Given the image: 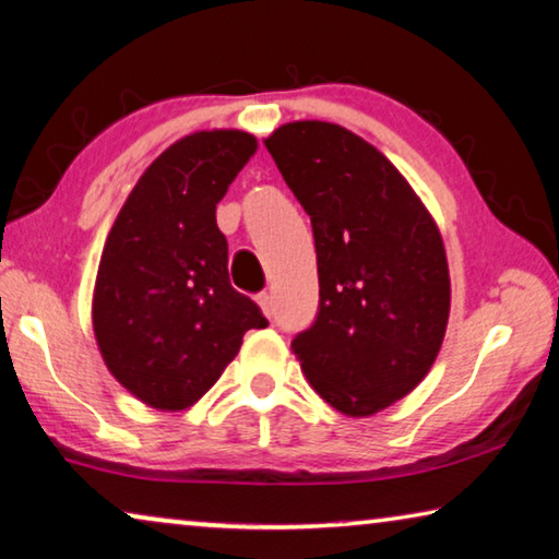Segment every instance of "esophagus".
Wrapping results in <instances>:
<instances>
[{"label": "esophagus", "mask_w": 559, "mask_h": 559, "mask_svg": "<svg viewBox=\"0 0 559 559\" xmlns=\"http://www.w3.org/2000/svg\"><path fill=\"white\" fill-rule=\"evenodd\" d=\"M255 301H258V306H261L263 316H271L273 313V298L269 294H261V296L255 298Z\"/></svg>", "instance_id": "esophagus-1"}]
</instances>
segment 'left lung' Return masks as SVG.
<instances>
[{
  "label": "left lung",
  "mask_w": 559,
  "mask_h": 559,
  "mask_svg": "<svg viewBox=\"0 0 559 559\" xmlns=\"http://www.w3.org/2000/svg\"><path fill=\"white\" fill-rule=\"evenodd\" d=\"M311 215L319 316L290 341L308 384L346 416H373L421 384L452 306L441 233L406 178L364 138L296 120L263 140Z\"/></svg>",
  "instance_id": "obj_1"
}]
</instances>
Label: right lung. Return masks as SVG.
<instances>
[{
	"instance_id": "obj_1",
	"label": "right lung",
	"mask_w": 559,
	"mask_h": 559,
	"mask_svg": "<svg viewBox=\"0 0 559 559\" xmlns=\"http://www.w3.org/2000/svg\"><path fill=\"white\" fill-rule=\"evenodd\" d=\"M258 150L246 130H198L163 150L120 207L93 290L99 356L157 412H182L265 319L228 278L215 205Z\"/></svg>"
}]
</instances>
